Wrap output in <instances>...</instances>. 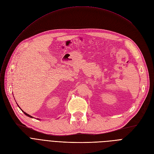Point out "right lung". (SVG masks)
Wrapping results in <instances>:
<instances>
[{
  "label": "right lung",
  "instance_id": "add662e5",
  "mask_svg": "<svg viewBox=\"0 0 154 154\" xmlns=\"http://www.w3.org/2000/svg\"><path fill=\"white\" fill-rule=\"evenodd\" d=\"M23 112H24V114H25V115H27V116H29V117H31V118H32V116H31V115H29V114H27V113H26V112H24V111H23Z\"/></svg>",
  "mask_w": 154,
  "mask_h": 154
}]
</instances>
